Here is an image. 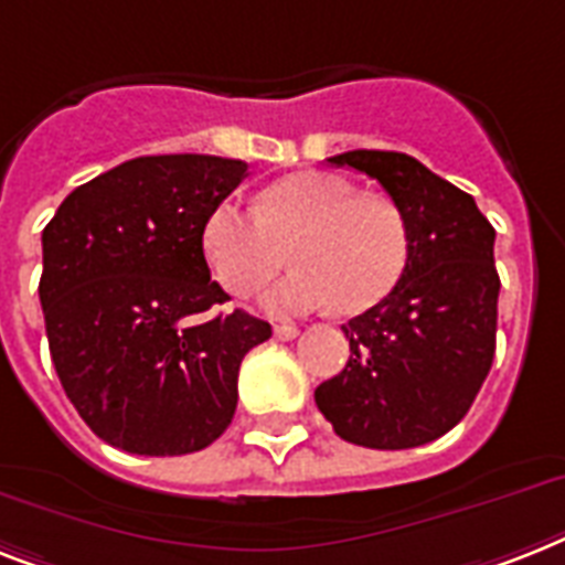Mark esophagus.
Masks as SVG:
<instances>
[{
	"label": "esophagus",
	"instance_id": "1",
	"mask_svg": "<svg viewBox=\"0 0 565 565\" xmlns=\"http://www.w3.org/2000/svg\"><path fill=\"white\" fill-rule=\"evenodd\" d=\"M298 337L296 324H275V339H281V342H290V339Z\"/></svg>",
	"mask_w": 565,
	"mask_h": 565
}]
</instances>
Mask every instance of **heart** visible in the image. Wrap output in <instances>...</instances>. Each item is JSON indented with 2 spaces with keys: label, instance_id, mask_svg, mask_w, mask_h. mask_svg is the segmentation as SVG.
Listing matches in <instances>:
<instances>
[{
  "label": "heart",
  "instance_id": "obj_1",
  "mask_svg": "<svg viewBox=\"0 0 565 565\" xmlns=\"http://www.w3.org/2000/svg\"><path fill=\"white\" fill-rule=\"evenodd\" d=\"M200 246L214 278L235 296L264 287L290 246L298 269L264 296L269 313H365L406 273L409 226L388 196L356 194L337 173L298 171L273 182L255 209L220 200L205 214Z\"/></svg>",
  "mask_w": 565,
  "mask_h": 565
}]
</instances>
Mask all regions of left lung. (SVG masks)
<instances>
[{
  "label": "left lung",
  "instance_id": "8db88e82",
  "mask_svg": "<svg viewBox=\"0 0 565 565\" xmlns=\"http://www.w3.org/2000/svg\"><path fill=\"white\" fill-rule=\"evenodd\" d=\"M386 188L409 226V264L380 305L342 324L351 356L316 388L333 433L371 449L441 438L473 406L497 351V232L461 188L394 150L330 156Z\"/></svg>",
  "mask_w": 565,
  "mask_h": 565
}]
</instances>
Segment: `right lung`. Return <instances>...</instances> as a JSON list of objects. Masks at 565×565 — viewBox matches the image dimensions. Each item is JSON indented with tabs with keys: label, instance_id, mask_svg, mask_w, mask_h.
Listing matches in <instances>:
<instances>
[{
	"label": "right lung",
	"instance_id": "add662e5",
	"mask_svg": "<svg viewBox=\"0 0 565 565\" xmlns=\"http://www.w3.org/2000/svg\"><path fill=\"white\" fill-rule=\"evenodd\" d=\"M246 162L139 156L89 179L43 228L40 305L63 392L100 441L136 456L214 444L237 409V371L273 337L264 319L220 313L203 220Z\"/></svg>",
	"mask_w": 565,
	"mask_h": 565
}]
</instances>
